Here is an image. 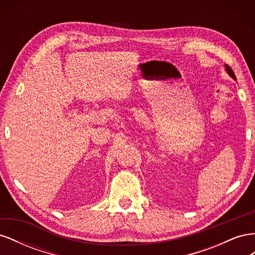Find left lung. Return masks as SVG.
Here are the masks:
<instances>
[{"label":"left lung","instance_id":"1","mask_svg":"<svg viewBox=\"0 0 255 255\" xmlns=\"http://www.w3.org/2000/svg\"><path fill=\"white\" fill-rule=\"evenodd\" d=\"M226 70H227V72L229 73V75L231 76V78H233L234 80H236V76H235V74H234L232 69H231V67H229L228 65H226Z\"/></svg>","mask_w":255,"mask_h":255}]
</instances>
